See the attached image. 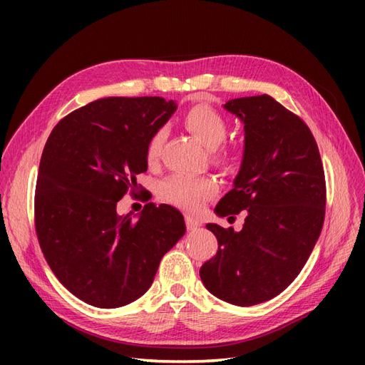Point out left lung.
<instances>
[{"mask_svg": "<svg viewBox=\"0 0 365 365\" xmlns=\"http://www.w3.org/2000/svg\"><path fill=\"white\" fill-rule=\"evenodd\" d=\"M175 109L163 97L98 98L63 117L46 143L35 195L38 240L53 274L88 304L135 302L185 233L181 212L150 202L137 184L152 138ZM129 188L140 202L121 214L116 202Z\"/></svg>", "mask_w": 365, "mask_h": 365, "instance_id": "left-lung-1", "label": "left lung"}]
</instances>
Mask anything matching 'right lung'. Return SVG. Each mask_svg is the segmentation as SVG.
<instances>
[{
    "label": "right lung",
    "instance_id": "add662e5",
    "mask_svg": "<svg viewBox=\"0 0 365 365\" xmlns=\"http://www.w3.org/2000/svg\"><path fill=\"white\" fill-rule=\"evenodd\" d=\"M224 108L244 125V157L215 212L244 213L208 227L219 248L200 275L220 300L254 306L288 288L311 256L324 222V170L312 132L272 97L233 98Z\"/></svg>",
    "mask_w": 365,
    "mask_h": 365
}]
</instances>
